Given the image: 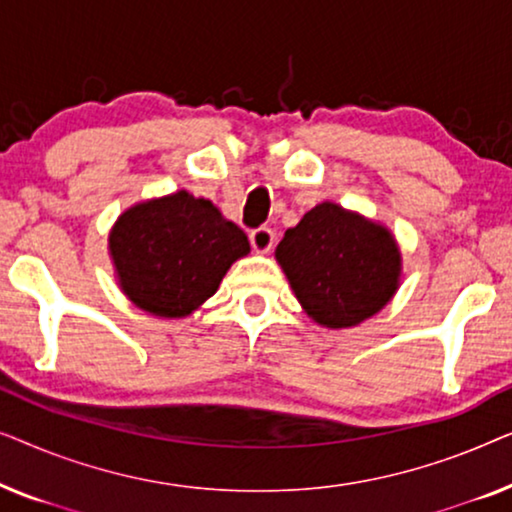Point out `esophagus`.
Instances as JSON below:
<instances>
[{
  "instance_id": "1",
  "label": "esophagus",
  "mask_w": 512,
  "mask_h": 512,
  "mask_svg": "<svg viewBox=\"0 0 512 512\" xmlns=\"http://www.w3.org/2000/svg\"><path fill=\"white\" fill-rule=\"evenodd\" d=\"M249 242L256 251H261V254H268V251L275 247V233H272V228H268V226L254 228L249 233Z\"/></svg>"
}]
</instances>
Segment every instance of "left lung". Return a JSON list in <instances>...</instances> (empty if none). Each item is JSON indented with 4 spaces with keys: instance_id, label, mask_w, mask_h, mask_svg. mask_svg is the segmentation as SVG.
<instances>
[{
    "instance_id": "obj_1",
    "label": "left lung",
    "mask_w": 512,
    "mask_h": 512,
    "mask_svg": "<svg viewBox=\"0 0 512 512\" xmlns=\"http://www.w3.org/2000/svg\"><path fill=\"white\" fill-rule=\"evenodd\" d=\"M277 261L305 312L328 328L356 326L380 312L401 272L394 237L333 202L286 230Z\"/></svg>"
}]
</instances>
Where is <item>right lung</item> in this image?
I'll use <instances>...</instances> for the list:
<instances>
[{"label":"right lung","instance_id":"add662e5","mask_svg":"<svg viewBox=\"0 0 512 512\" xmlns=\"http://www.w3.org/2000/svg\"><path fill=\"white\" fill-rule=\"evenodd\" d=\"M109 249L132 303L158 317H184L214 296L230 263L249 254V240L212 202L179 191L128 209Z\"/></svg>","mask_w":512,"mask_h":512}]
</instances>
